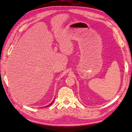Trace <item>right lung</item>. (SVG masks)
Listing matches in <instances>:
<instances>
[{
    "label": "right lung",
    "instance_id": "add662e5",
    "mask_svg": "<svg viewBox=\"0 0 132 132\" xmlns=\"http://www.w3.org/2000/svg\"><path fill=\"white\" fill-rule=\"evenodd\" d=\"M54 100H53V102H52V103H50V104H49V105H47V106H49V105H51V104H52V103H53V102H54Z\"/></svg>",
    "mask_w": 132,
    "mask_h": 132
}]
</instances>
